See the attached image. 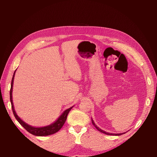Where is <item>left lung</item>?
Segmentation results:
<instances>
[{"label": "left lung", "mask_w": 157, "mask_h": 157, "mask_svg": "<svg viewBox=\"0 0 157 157\" xmlns=\"http://www.w3.org/2000/svg\"><path fill=\"white\" fill-rule=\"evenodd\" d=\"M92 122L93 125L95 126V128H96L98 130H99V132H101L103 133V134H107V135H110V136H121V135L124 134H125V133H126V132H124V133H122V134H111V133H109V132H105V131H103V130L100 129V128H99V127H98V126L96 125V124H95V123H94V121L92 120Z\"/></svg>", "instance_id": "1"}]
</instances>
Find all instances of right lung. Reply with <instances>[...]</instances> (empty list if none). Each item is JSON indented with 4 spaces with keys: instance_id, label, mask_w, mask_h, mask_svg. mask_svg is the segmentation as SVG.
<instances>
[{
    "instance_id": "1",
    "label": "right lung",
    "mask_w": 157,
    "mask_h": 157,
    "mask_svg": "<svg viewBox=\"0 0 157 157\" xmlns=\"http://www.w3.org/2000/svg\"><path fill=\"white\" fill-rule=\"evenodd\" d=\"M15 72L13 73V77L12 79V82H11V88H10V101H11V105H12V111L13 113V115L16 118V120L19 122V123L25 128V129L31 133V134L36 136H49L54 134L57 132H58L62 126H63L64 123L65 122L66 120H67V117L69 112L71 111V109L73 108V107H71L69 109H67V110H65L61 115L58 118L56 122L54 123H52V124L44 126V127H40V128H35V127H33L29 124H26L25 122H23L21 118L19 117L15 111V109H14L13 105V101H12V87H13V78H14V75H15Z\"/></svg>"
}]
</instances>
